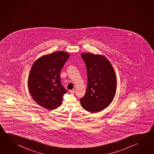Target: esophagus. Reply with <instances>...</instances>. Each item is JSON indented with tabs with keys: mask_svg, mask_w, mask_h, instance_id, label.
Here are the masks:
<instances>
[{
	"mask_svg": "<svg viewBox=\"0 0 154 154\" xmlns=\"http://www.w3.org/2000/svg\"><path fill=\"white\" fill-rule=\"evenodd\" d=\"M70 92L71 94H75V90H71L70 91Z\"/></svg>",
	"mask_w": 154,
	"mask_h": 154,
	"instance_id": "1",
	"label": "esophagus"
}]
</instances>
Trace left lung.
Masks as SVG:
<instances>
[{
    "label": "left lung",
    "mask_w": 154,
    "mask_h": 154,
    "mask_svg": "<svg viewBox=\"0 0 154 154\" xmlns=\"http://www.w3.org/2000/svg\"><path fill=\"white\" fill-rule=\"evenodd\" d=\"M86 65L88 84L85 94L80 99L82 107L97 112L110 105L116 90V75L105 57L91 54H81Z\"/></svg>",
    "instance_id": "1"
}]
</instances>
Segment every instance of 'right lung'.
<instances>
[{
  "instance_id": "add662e5",
  "label": "right lung",
  "mask_w": 154,
  "mask_h": 154,
  "mask_svg": "<svg viewBox=\"0 0 154 154\" xmlns=\"http://www.w3.org/2000/svg\"><path fill=\"white\" fill-rule=\"evenodd\" d=\"M70 57L59 51L44 56L34 63L30 71L28 86L33 100L48 110L58 107L67 92L61 84L60 73Z\"/></svg>"
}]
</instances>
